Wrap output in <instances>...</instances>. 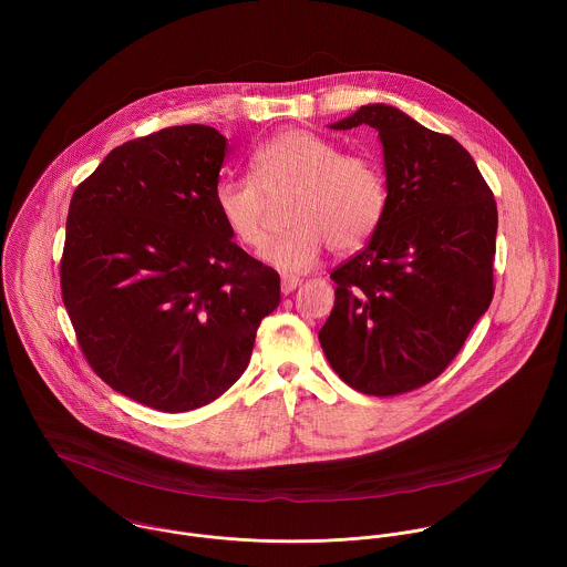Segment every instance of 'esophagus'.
Returning <instances> with one entry per match:
<instances>
[{"instance_id":"esophagus-1","label":"esophagus","mask_w":567,"mask_h":567,"mask_svg":"<svg viewBox=\"0 0 567 567\" xmlns=\"http://www.w3.org/2000/svg\"><path fill=\"white\" fill-rule=\"evenodd\" d=\"M299 284H301V281H299L297 277H284V279H281V292H284V295H290Z\"/></svg>"}]
</instances>
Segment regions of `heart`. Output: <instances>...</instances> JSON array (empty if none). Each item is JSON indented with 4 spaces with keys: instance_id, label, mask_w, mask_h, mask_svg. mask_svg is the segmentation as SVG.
<instances>
[{
    "instance_id": "b5f03b06",
    "label": "heart",
    "mask_w": 567,
    "mask_h": 567,
    "mask_svg": "<svg viewBox=\"0 0 567 567\" xmlns=\"http://www.w3.org/2000/svg\"><path fill=\"white\" fill-rule=\"evenodd\" d=\"M252 178L225 176L216 183L214 203L227 231L259 250L268 243L270 203L295 196L288 212V236L264 250V259L281 272L312 270L329 246L336 255L369 243L389 205L380 163L342 148L306 128H288L250 157Z\"/></svg>"
}]
</instances>
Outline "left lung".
Masks as SVG:
<instances>
[{
  "instance_id": "1",
  "label": "left lung",
  "mask_w": 567,
  "mask_h": 567,
  "mask_svg": "<svg viewBox=\"0 0 567 567\" xmlns=\"http://www.w3.org/2000/svg\"><path fill=\"white\" fill-rule=\"evenodd\" d=\"M369 124L384 146L389 205L371 243L329 275L319 331L351 389L393 398L439 378L493 299L497 207L472 155L400 109L360 106L331 128Z\"/></svg>"
}]
</instances>
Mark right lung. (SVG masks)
Here are the masks:
<instances>
[{
  "label": "right lung",
  "mask_w": 567,
  "mask_h": 567,
  "mask_svg": "<svg viewBox=\"0 0 567 567\" xmlns=\"http://www.w3.org/2000/svg\"><path fill=\"white\" fill-rule=\"evenodd\" d=\"M227 140L185 124L113 148L76 187L61 292L89 367L113 391L187 412L227 393L279 306V275L223 225Z\"/></svg>",
  "instance_id": "add662e5"
}]
</instances>
